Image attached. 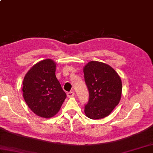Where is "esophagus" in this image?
I'll return each instance as SVG.
<instances>
[{
  "label": "esophagus",
  "mask_w": 153,
  "mask_h": 153,
  "mask_svg": "<svg viewBox=\"0 0 153 153\" xmlns=\"http://www.w3.org/2000/svg\"><path fill=\"white\" fill-rule=\"evenodd\" d=\"M74 95H75V93L73 91H70V92L67 93V96H68V97H69V98H70V97H74Z\"/></svg>",
  "instance_id": "esophagus-1"
}]
</instances>
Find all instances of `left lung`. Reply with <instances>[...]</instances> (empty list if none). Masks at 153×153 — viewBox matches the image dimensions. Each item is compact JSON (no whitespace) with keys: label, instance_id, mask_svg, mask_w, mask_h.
<instances>
[{"label":"left lung","instance_id":"obj_1","mask_svg":"<svg viewBox=\"0 0 153 153\" xmlns=\"http://www.w3.org/2000/svg\"><path fill=\"white\" fill-rule=\"evenodd\" d=\"M83 70L89 93L84 110L85 115L93 120L105 118L121 99V78L114 69L101 62L91 61Z\"/></svg>","mask_w":153,"mask_h":153}]
</instances>
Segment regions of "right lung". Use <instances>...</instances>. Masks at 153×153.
<instances>
[{
	"label": "right lung",
	"instance_id": "add662e5",
	"mask_svg": "<svg viewBox=\"0 0 153 153\" xmlns=\"http://www.w3.org/2000/svg\"><path fill=\"white\" fill-rule=\"evenodd\" d=\"M56 64L52 59L39 62L29 70L23 81V96L35 114L50 118L59 112L66 94L57 79Z\"/></svg>",
	"mask_w": 153,
	"mask_h": 153
}]
</instances>
